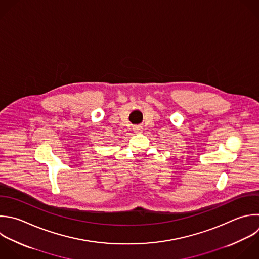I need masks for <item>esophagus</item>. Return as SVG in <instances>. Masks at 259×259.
Returning a JSON list of instances; mask_svg holds the SVG:
<instances>
[{"mask_svg":"<svg viewBox=\"0 0 259 259\" xmlns=\"http://www.w3.org/2000/svg\"><path fill=\"white\" fill-rule=\"evenodd\" d=\"M134 131H135V133H137V134H140V133H142V131H143V127L142 126H135L134 127Z\"/></svg>","mask_w":259,"mask_h":259,"instance_id":"1","label":"esophagus"}]
</instances>
